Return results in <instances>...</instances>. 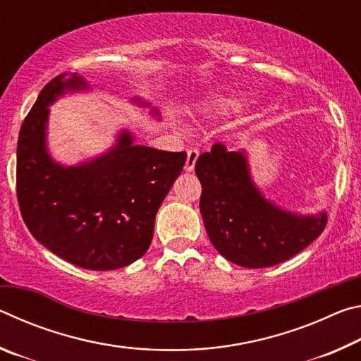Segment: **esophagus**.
<instances>
[{
  "label": "esophagus",
  "mask_w": 361,
  "mask_h": 361,
  "mask_svg": "<svg viewBox=\"0 0 361 361\" xmlns=\"http://www.w3.org/2000/svg\"><path fill=\"white\" fill-rule=\"evenodd\" d=\"M197 157H199V151H197V149H189V151H188L186 166H185L186 172H192L194 167H195V161H197Z\"/></svg>",
  "instance_id": "obj_1"
}]
</instances>
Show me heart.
Wrapping results in <instances>:
<instances>
[{
  "mask_svg": "<svg viewBox=\"0 0 361 361\" xmlns=\"http://www.w3.org/2000/svg\"><path fill=\"white\" fill-rule=\"evenodd\" d=\"M245 100H247V95L237 94V92H232L228 95H219L216 99H213L212 102L207 103V106L204 108V114L213 121L228 119L231 116H234L235 113L240 111Z\"/></svg>",
  "mask_w": 361,
  "mask_h": 361,
  "instance_id": "1",
  "label": "heart"
}]
</instances>
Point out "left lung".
<instances>
[{
	"mask_svg": "<svg viewBox=\"0 0 361 361\" xmlns=\"http://www.w3.org/2000/svg\"><path fill=\"white\" fill-rule=\"evenodd\" d=\"M195 173L202 185L200 213L212 245L242 267L280 264L310 245L326 226V213L299 215L264 197L250 173L245 151L221 143L200 154Z\"/></svg>",
	"mask_w": 361,
	"mask_h": 361,
	"instance_id": "obj_1",
	"label": "left lung"
}]
</instances>
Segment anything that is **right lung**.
Returning a JSON list of instances; mask_svg holds the SVG:
<instances>
[{
    "instance_id": "1",
    "label": "right lung",
    "mask_w": 361,
    "mask_h": 361,
    "mask_svg": "<svg viewBox=\"0 0 361 361\" xmlns=\"http://www.w3.org/2000/svg\"><path fill=\"white\" fill-rule=\"evenodd\" d=\"M76 73L54 78L23 121L17 142V200L28 231L54 255L90 271H113L146 253L156 213L186 162V152L135 145L121 130L113 148L78 166H62L47 149L49 106L89 90ZM133 103H149L133 97ZM152 116H159L151 108Z\"/></svg>"
}]
</instances>
